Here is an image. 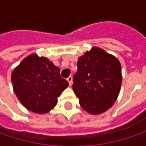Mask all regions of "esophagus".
Returning <instances> with one entry per match:
<instances>
[{"instance_id":"34e87169","label":"esophagus","mask_w":146,"mask_h":146,"mask_svg":"<svg viewBox=\"0 0 146 146\" xmlns=\"http://www.w3.org/2000/svg\"><path fill=\"white\" fill-rule=\"evenodd\" d=\"M72 79H73V78H72V76H70L69 77H68V78H67V79H66L70 85H71V84H72Z\"/></svg>"}]
</instances>
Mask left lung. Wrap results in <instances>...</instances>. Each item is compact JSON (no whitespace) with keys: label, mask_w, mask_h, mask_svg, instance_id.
<instances>
[{"label":"left lung","mask_w":146,"mask_h":146,"mask_svg":"<svg viewBox=\"0 0 146 146\" xmlns=\"http://www.w3.org/2000/svg\"><path fill=\"white\" fill-rule=\"evenodd\" d=\"M72 88L82 108L92 115L102 114L115 103L122 83L121 65L113 55L93 47L80 57Z\"/></svg>","instance_id":"left-lung-1"}]
</instances>
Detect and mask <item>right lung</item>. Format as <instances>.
Returning a JSON list of instances; mask_svg holds the SVG:
<instances>
[{"instance_id":"add662e5","label":"right lung","mask_w":146,"mask_h":146,"mask_svg":"<svg viewBox=\"0 0 146 146\" xmlns=\"http://www.w3.org/2000/svg\"><path fill=\"white\" fill-rule=\"evenodd\" d=\"M14 91L20 102L32 112L47 113L58 103V98L69 84L60 69L46 58L31 54L11 75Z\"/></svg>"}]
</instances>
